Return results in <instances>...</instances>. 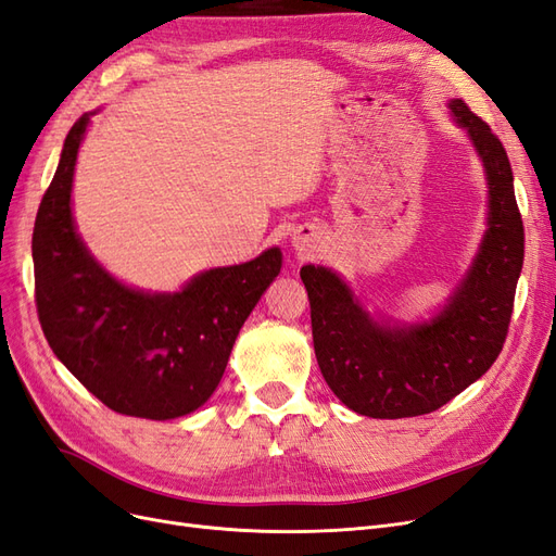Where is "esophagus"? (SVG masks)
Instances as JSON below:
<instances>
[{"instance_id": "34e87169", "label": "esophagus", "mask_w": 556, "mask_h": 556, "mask_svg": "<svg viewBox=\"0 0 556 556\" xmlns=\"http://www.w3.org/2000/svg\"><path fill=\"white\" fill-rule=\"evenodd\" d=\"M316 240H318V230L314 226H304V228L298 230V238L293 242H295V249H300V252H312Z\"/></svg>"}]
</instances>
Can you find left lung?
<instances>
[{"label":"left lung","mask_w":556,"mask_h":556,"mask_svg":"<svg viewBox=\"0 0 556 556\" xmlns=\"http://www.w3.org/2000/svg\"><path fill=\"white\" fill-rule=\"evenodd\" d=\"M488 170L490 228L471 270L432 324H374L328 267L300 270L312 307L316 361L334 395L369 418L432 414L485 374L504 349L519 273L525 226L513 170L501 140L462 99L451 101Z\"/></svg>","instance_id":"left-lung-1"}]
</instances>
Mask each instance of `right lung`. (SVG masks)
I'll use <instances>...</instances> for the list:
<instances>
[{
  "label": "right lung",
  "mask_w": 556,
  "mask_h": 556,
  "mask_svg": "<svg viewBox=\"0 0 556 556\" xmlns=\"http://www.w3.org/2000/svg\"><path fill=\"white\" fill-rule=\"evenodd\" d=\"M89 115L71 127L31 236L34 300L66 369L122 416H187L217 390L236 337L281 270V252L217 267L185 291L150 295L115 281L71 219V182Z\"/></svg>",
  "instance_id": "right-lung-1"
}]
</instances>
